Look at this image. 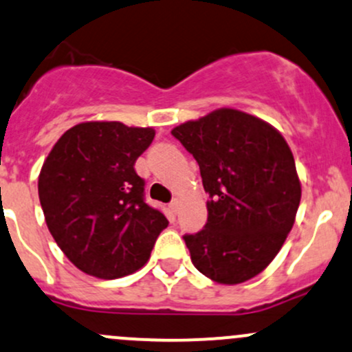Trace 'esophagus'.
<instances>
[{
  "label": "esophagus",
  "instance_id": "34e87169",
  "mask_svg": "<svg viewBox=\"0 0 352 352\" xmlns=\"http://www.w3.org/2000/svg\"><path fill=\"white\" fill-rule=\"evenodd\" d=\"M168 208H170V212H172V214H177V212H179V200H177V199L172 200Z\"/></svg>",
  "mask_w": 352,
  "mask_h": 352
}]
</instances>
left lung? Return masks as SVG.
Instances as JSON below:
<instances>
[{
  "mask_svg": "<svg viewBox=\"0 0 352 352\" xmlns=\"http://www.w3.org/2000/svg\"><path fill=\"white\" fill-rule=\"evenodd\" d=\"M210 197L204 229L185 234L192 264L219 284L261 274L285 242L300 202L296 162L284 137L264 120L219 108L175 126Z\"/></svg>",
  "mask_w": 352,
  "mask_h": 352,
  "instance_id": "obj_1",
  "label": "left lung"
}]
</instances>
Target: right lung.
I'll list each match as a JSON object with an SVG mask.
<instances>
[{"label":"right lung","mask_w":352,"mask_h":352,"mask_svg":"<svg viewBox=\"0 0 352 352\" xmlns=\"http://www.w3.org/2000/svg\"><path fill=\"white\" fill-rule=\"evenodd\" d=\"M153 129L85 122L60 137L46 157L38 195L46 226L88 276L117 279L144 267L168 220L145 202L135 162Z\"/></svg>","instance_id":"obj_1"}]
</instances>
